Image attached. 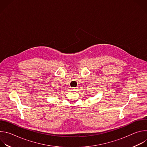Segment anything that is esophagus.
<instances>
[{
    "label": "esophagus",
    "instance_id": "esophagus-1",
    "mask_svg": "<svg viewBox=\"0 0 147 147\" xmlns=\"http://www.w3.org/2000/svg\"><path fill=\"white\" fill-rule=\"evenodd\" d=\"M71 90L73 91H76V90H77V88H76V87H72V88H71Z\"/></svg>",
    "mask_w": 147,
    "mask_h": 147
}]
</instances>
